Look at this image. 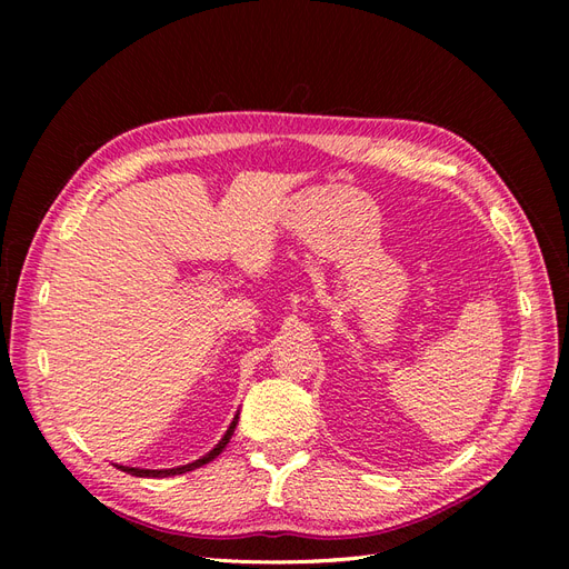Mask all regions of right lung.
I'll return each mask as SVG.
<instances>
[{
	"mask_svg": "<svg viewBox=\"0 0 569 569\" xmlns=\"http://www.w3.org/2000/svg\"><path fill=\"white\" fill-rule=\"evenodd\" d=\"M237 422H239V412L237 416L232 418V422H230V427H228V432L222 435V439L213 446V449L206 453V456H201L199 460H194V462H187V465H178V468H168V470H144V468H128V465H116L118 470H123V472H128V475H134V477H173V475H184V472H192V470H197V468H201V465H206V462H211L213 458H218L220 453H222V449H226V446L230 443V439H232V435H234V427H237Z\"/></svg>",
	"mask_w": 569,
	"mask_h": 569,
	"instance_id": "right-lung-1",
	"label": "right lung"
}]
</instances>
